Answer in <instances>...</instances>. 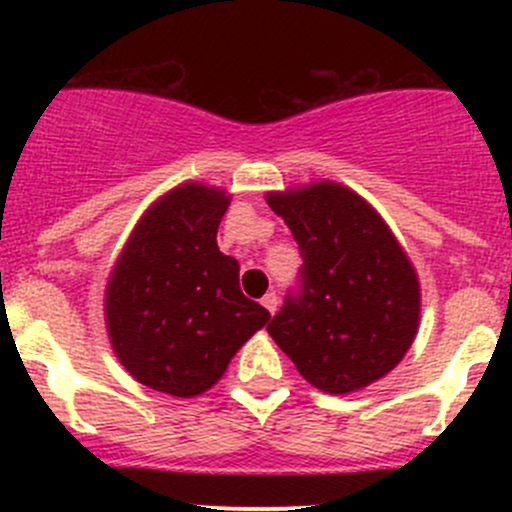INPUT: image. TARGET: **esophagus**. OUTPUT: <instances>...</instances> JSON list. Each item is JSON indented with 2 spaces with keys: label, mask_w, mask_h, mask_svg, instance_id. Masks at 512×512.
I'll use <instances>...</instances> for the list:
<instances>
[{
  "label": "esophagus",
  "mask_w": 512,
  "mask_h": 512,
  "mask_svg": "<svg viewBox=\"0 0 512 512\" xmlns=\"http://www.w3.org/2000/svg\"><path fill=\"white\" fill-rule=\"evenodd\" d=\"M262 304H265V309L270 314L277 312V294L275 292H267L265 297H262Z\"/></svg>",
  "instance_id": "obj_1"
}]
</instances>
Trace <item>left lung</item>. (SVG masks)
I'll return each mask as SVG.
<instances>
[{"mask_svg":"<svg viewBox=\"0 0 512 512\" xmlns=\"http://www.w3.org/2000/svg\"><path fill=\"white\" fill-rule=\"evenodd\" d=\"M302 267L267 324L299 374L349 394L389 374L418 329V280L396 237L366 200L339 183L270 193Z\"/></svg>","mask_w":512,"mask_h":512,"instance_id":"1","label":"left lung"}]
</instances>
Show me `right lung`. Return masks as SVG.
<instances>
[{"mask_svg": "<svg viewBox=\"0 0 512 512\" xmlns=\"http://www.w3.org/2000/svg\"><path fill=\"white\" fill-rule=\"evenodd\" d=\"M230 198L188 183L133 230L106 289V322L128 374L163 394L208 391L270 312L240 289V265L218 250Z\"/></svg>", "mask_w": 512, "mask_h": 512, "instance_id": "add662e5", "label": "right lung"}]
</instances>
